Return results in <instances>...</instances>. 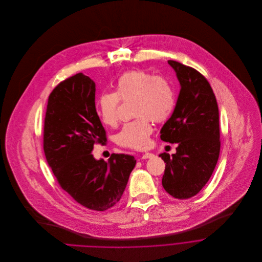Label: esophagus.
<instances>
[{
    "label": "esophagus",
    "instance_id": "obj_1",
    "mask_svg": "<svg viewBox=\"0 0 262 262\" xmlns=\"http://www.w3.org/2000/svg\"><path fill=\"white\" fill-rule=\"evenodd\" d=\"M152 156H154V154H151V152H144V154L141 156V158H142V159H148V158H151Z\"/></svg>",
    "mask_w": 262,
    "mask_h": 262
}]
</instances>
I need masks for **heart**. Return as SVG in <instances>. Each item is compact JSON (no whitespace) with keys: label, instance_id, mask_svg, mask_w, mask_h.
Instances as JSON below:
<instances>
[{"label":"heart","instance_id":"obj_1","mask_svg":"<svg viewBox=\"0 0 262 262\" xmlns=\"http://www.w3.org/2000/svg\"><path fill=\"white\" fill-rule=\"evenodd\" d=\"M133 99L132 110L136 118L126 123L116 135L119 145L140 149L148 144L152 132L151 120L163 123L176 106V94L170 81L145 70L123 73L115 84V92L103 93L97 100L96 111L101 122L115 127L119 121L120 102Z\"/></svg>","mask_w":262,"mask_h":262}]
</instances>
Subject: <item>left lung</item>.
<instances>
[{"label":"left lung","mask_w":262,"mask_h":262,"mask_svg":"<svg viewBox=\"0 0 262 262\" xmlns=\"http://www.w3.org/2000/svg\"><path fill=\"white\" fill-rule=\"evenodd\" d=\"M181 91L172 116L161 129V139L178 143L177 152H162V186L177 199L195 196L212 177L220 155L219 108L214 91L196 69L168 61Z\"/></svg>","instance_id":"left-lung-1"}]
</instances>
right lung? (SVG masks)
Segmentation results:
<instances>
[{
	"label": "right lung",
	"instance_id": "right-lung-1",
	"mask_svg": "<svg viewBox=\"0 0 262 262\" xmlns=\"http://www.w3.org/2000/svg\"><path fill=\"white\" fill-rule=\"evenodd\" d=\"M95 92V82L81 72L52 90L43 149L60 187L84 207L103 212L120 201L136 160L127 154H112L108 162L93 157L95 144L107 142L96 112Z\"/></svg>",
	"mask_w": 262,
	"mask_h": 262
}]
</instances>
